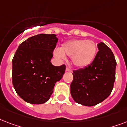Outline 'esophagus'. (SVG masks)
I'll list each match as a JSON object with an SVG mask.
<instances>
[{
	"instance_id": "esophagus-1",
	"label": "esophagus",
	"mask_w": 127,
	"mask_h": 127,
	"mask_svg": "<svg viewBox=\"0 0 127 127\" xmlns=\"http://www.w3.org/2000/svg\"><path fill=\"white\" fill-rule=\"evenodd\" d=\"M72 70H71V69H70V68H66V72H71Z\"/></svg>"
}]
</instances>
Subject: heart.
<instances>
[{
    "instance_id": "heart-1",
    "label": "heart",
    "mask_w": 127,
    "mask_h": 127,
    "mask_svg": "<svg viewBox=\"0 0 127 127\" xmlns=\"http://www.w3.org/2000/svg\"><path fill=\"white\" fill-rule=\"evenodd\" d=\"M97 53V46L93 41L72 39L64 43L60 49L54 52L56 57L63 59L64 55L71 57V62L79 68L88 66L92 63Z\"/></svg>"
}]
</instances>
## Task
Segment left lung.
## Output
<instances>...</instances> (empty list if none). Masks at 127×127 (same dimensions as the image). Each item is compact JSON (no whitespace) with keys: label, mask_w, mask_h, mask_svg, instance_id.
<instances>
[{"label":"left lung","mask_w":127,"mask_h":127,"mask_svg":"<svg viewBox=\"0 0 127 127\" xmlns=\"http://www.w3.org/2000/svg\"><path fill=\"white\" fill-rule=\"evenodd\" d=\"M99 51L88 66L73 71L70 94L74 101L85 106L102 102L111 94L115 80L117 63L109 47L100 42Z\"/></svg>","instance_id":"8db88e82"}]
</instances>
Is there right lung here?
<instances>
[{"mask_svg": "<svg viewBox=\"0 0 127 127\" xmlns=\"http://www.w3.org/2000/svg\"><path fill=\"white\" fill-rule=\"evenodd\" d=\"M58 38L55 34L36 35L19 45L12 59V79L15 90L25 101L42 104L53 92L66 66L51 63Z\"/></svg>", "mask_w": 127, "mask_h": 127, "instance_id": "add662e5", "label": "right lung"}]
</instances>
